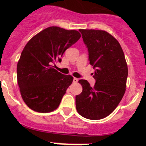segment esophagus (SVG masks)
Masks as SVG:
<instances>
[{"instance_id": "1", "label": "esophagus", "mask_w": 146, "mask_h": 146, "mask_svg": "<svg viewBox=\"0 0 146 146\" xmlns=\"http://www.w3.org/2000/svg\"><path fill=\"white\" fill-rule=\"evenodd\" d=\"M77 82H78V79L76 78V77H74V78H73V82H74V83H77Z\"/></svg>"}]
</instances>
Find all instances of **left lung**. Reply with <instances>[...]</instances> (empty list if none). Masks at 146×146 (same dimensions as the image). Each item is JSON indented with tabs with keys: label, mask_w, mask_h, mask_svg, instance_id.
I'll use <instances>...</instances> for the list:
<instances>
[{
	"label": "left lung",
	"mask_w": 146,
	"mask_h": 146,
	"mask_svg": "<svg viewBox=\"0 0 146 146\" xmlns=\"http://www.w3.org/2000/svg\"><path fill=\"white\" fill-rule=\"evenodd\" d=\"M88 52L96 80L94 87L85 80L82 91L75 97L77 113L91 120L104 118L113 113L126 91L128 68L119 42L104 31L80 29Z\"/></svg>",
	"instance_id": "1"
}]
</instances>
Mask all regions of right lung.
Segmentation results:
<instances>
[{"mask_svg":"<svg viewBox=\"0 0 146 146\" xmlns=\"http://www.w3.org/2000/svg\"><path fill=\"white\" fill-rule=\"evenodd\" d=\"M77 31L49 27L27 43L17 66V82L25 104L34 111L57 109L73 77L54 68L67 49L80 38Z\"/></svg>","mask_w":146,"mask_h":146,"instance_id":"obj_1","label":"right lung"}]
</instances>
